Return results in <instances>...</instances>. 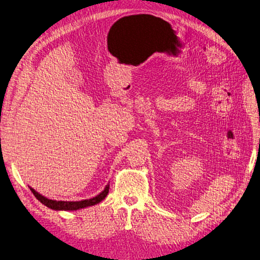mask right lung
Listing matches in <instances>:
<instances>
[{
	"instance_id": "add662e5",
	"label": "right lung",
	"mask_w": 260,
	"mask_h": 260,
	"mask_svg": "<svg viewBox=\"0 0 260 260\" xmlns=\"http://www.w3.org/2000/svg\"><path fill=\"white\" fill-rule=\"evenodd\" d=\"M30 189H31L32 193L34 194V196L38 200H40L42 204L47 206L48 208L53 209V210L74 211V210H78V209H82V208H86V207H90V206H94L96 204H100L101 201L104 200L105 197L108 195L109 185L106 186L102 193L96 197H93L91 199H86V200H81V201H56V200H51V199H48V198L42 196L41 194H38L37 191L34 190L33 188L30 187Z\"/></svg>"
}]
</instances>
